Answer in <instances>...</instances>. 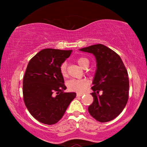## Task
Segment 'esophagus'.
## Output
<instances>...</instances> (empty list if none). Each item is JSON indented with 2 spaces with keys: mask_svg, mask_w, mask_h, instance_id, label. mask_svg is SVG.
Instances as JSON below:
<instances>
[{
  "mask_svg": "<svg viewBox=\"0 0 147 147\" xmlns=\"http://www.w3.org/2000/svg\"><path fill=\"white\" fill-rule=\"evenodd\" d=\"M84 93H77L76 96H82L84 95Z\"/></svg>",
  "mask_w": 147,
  "mask_h": 147,
  "instance_id": "1",
  "label": "esophagus"
}]
</instances>
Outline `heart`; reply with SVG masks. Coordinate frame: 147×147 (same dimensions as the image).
<instances>
[{"instance_id": "obj_1", "label": "heart", "mask_w": 147, "mask_h": 147, "mask_svg": "<svg viewBox=\"0 0 147 147\" xmlns=\"http://www.w3.org/2000/svg\"><path fill=\"white\" fill-rule=\"evenodd\" d=\"M76 62L80 66L86 69L88 67L89 64L88 59L84 57H80L76 59ZM60 73L63 76H67V63L63 62L60 65ZM89 86L88 81L86 79H72L67 82V86L69 91L82 93L86 90Z\"/></svg>"}]
</instances>
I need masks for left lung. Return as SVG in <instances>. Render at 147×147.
<instances>
[{
	"label": "left lung",
	"instance_id": "8db88e82",
	"mask_svg": "<svg viewBox=\"0 0 147 147\" xmlns=\"http://www.w3.org/2000/svg\"><path fill=\"white\" fill-rule=\"evenodd\" d=\"M80 51L93 54L96 61L91 87L93 102L88 107L89 113L101 123L113 120L123 111L128 102L127 70L121 57L104 45H93ZM100 91L103 93L99 94Z\"/></svg>",
	"mask_w": 147,
	"mask_h": 147
}]
</instances>
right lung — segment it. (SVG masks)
<instances>
[{
    "mask_svg": "<svg viewBox=\"0 0 147 147\" xmlns=\"http://www.w3.org/2000/svg\"><path fill=\"white\" fill-rule=\"evenodd\" d=\"M71 53L72 50L43 49L27 66L23 83L24 102L31 115L41 123H58L76 97V93L63 91L67 88L59 69Z\"/></svg>",
    "mask_w": 147,
    "mask_h": 147,
    "instance_id": "obj_1",
    "label": "right lung"
}]
</instances>
